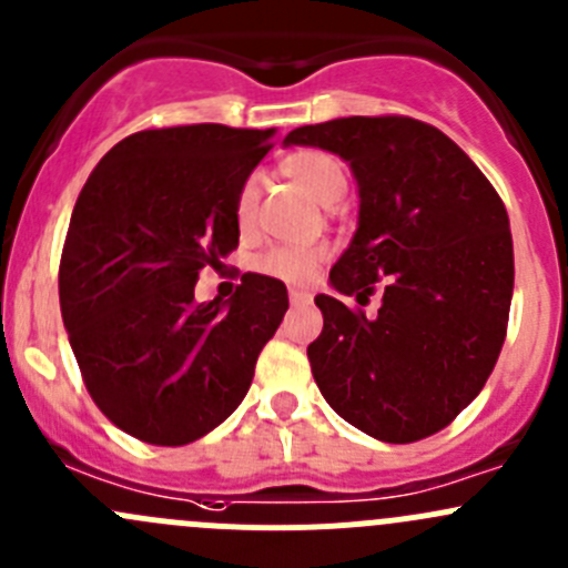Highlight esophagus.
Wrapping results in <instances>:
<instances>
[{
	"label": "esophagus",
	"mask_w": 568,
	"mask_h": 568,
	"mask_svg": "<svg viewBox=\"0 0 568 568\" xmlns=\"http://www.w3.org/2000/svg\"><path fill=\"white\" fill-rule=\"evenodd\" d=\"M288 300H291V305H307V302H311L313 296L307 294V291H302V288H291L288 291Z\"/></svg>",
	"instance_id": "1"
}]
</instances>
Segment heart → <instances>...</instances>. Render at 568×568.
Instances as JSON below:
<instances>
[{
    "instance_id": "1",
    "label": "heart",
    "mask_w": 568,
    "mask_h": 568,
    "mask_svg": "<svg viewBox=\"0 0 568 568\" xmlns=\"http://www.w3.org/2000/svg\"><path fill=\"white\" fill-rule=\"evenodd\" d=\"M283 173L291 181L300 183L302 189L313 194L318 203H335L343 192H346V170L337 162L332 153L318 151V148H302V151L288 153L283 159ZM257 197H261V186L257 178H247L236 194V225L239 231L247 233L255 227L257 220ZM321 261V250L302 244V247H272L263 255H257L255 268L266 277H277L283 283H305L313 277Z\"/></svg>"
}]
</instances>
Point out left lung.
Wrapping results in <instances>:
<instances>
[{
	"mask_svg": "<svg viewBox=\"0 0 568 568\" xmlns=\"http://www.w3.org/2000/svg\"><path fill=\"white\" fill-rule=\"evenodd\" d=\"M288 145L352 164L359 227L318 294L307 359L326 404L382 443L443 432L484 390L508 329L514 242L489 178L450 136L406 114L302 125ZM381 294L376 317L362 307Z\"/></svg>",
	"mask_w": 568,
	"mask_h": 568,
	"instance_id": "8db88e82",
	"label": "left lung"
}]
</instances>
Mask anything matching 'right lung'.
Masks as SVG:
<instances>
[{
    "label": "right lung",
    "mask_w": 568,
    "mask_h": 568,
    "mask_svg": "<svg viewBox=\"0 0 568 568\" xmlns=\"http://www.w3.org/2000/svg\"><path fill=\"white\" fill-rule=\"evenodd\" d=\"M272 129L168 125L125 136L73 205L60 311L84 387L148 445H189L247 395L288 311L280 280L244 274L227 305L194 283L239 244L236 194Z\"/></svg>",
    "instance_id": "add662e5"
}]
</instances>
